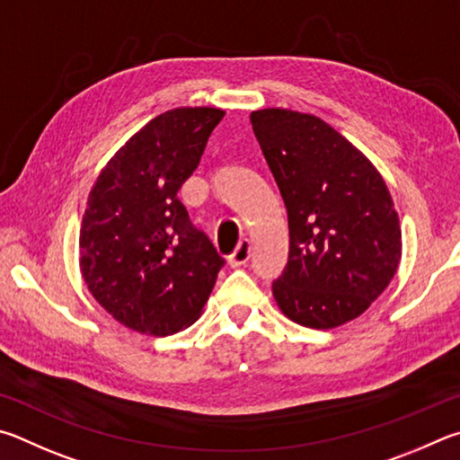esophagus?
<instances>
[{"label":"esophagus","instance_id":"obj_1","mask_svg":"<svg viewBox=\"0 0 460 460\" xmlns=\"http://www.w3.org/2000/svg\"><path fill=\"white\" fill-rule=\"evenodd\" d=\"M251 254H252V244H251V240H243V243H240L238 246H236V251H234V254L230 256L228 259V264L232 269H238V267H244V264L251 261Z\"/></svg>","mask_w":460,"mask_h":460}]
</instances>
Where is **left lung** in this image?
I'll list each match as a JSON object with an SVG mask.
<instances>
[{
	"label": "left lung",
	"instance_id": "8db88e82",
	"mask_svg": "<svg viewBox=\"0 0 460 460\" xmlns=\"http://www.w3.org/2000/svg\"><path fill=\"white\" fill-rule=\"evenodd\" d=\"M251 123L288 214V262L272 283L279 309L311 329L358 319L385 291L402 259L388 185L323 119L261 109L251 112Z\"/></svg>",
	"mask_w": 460,
	"mask_h": 460
}]
</instances>
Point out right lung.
<instances>
[{
    "instance_id": "right-lung-1",
    "label": "right lung",
    "mask_w": 460,
    "mask_h": 460,
    "mask_svg": "<svg viewBox=\"0 0 460 460\" xmlns=\"http://www.w3.org/2000/svg\"><path fill=\"white\" fill-rule=\"evenodd\" d=\"M226 112L181 107L139 128L96 177L80 224V272L96 303L137 333L196 323L224 261L177 190Z\"/></svg>"
}]
</instances>
